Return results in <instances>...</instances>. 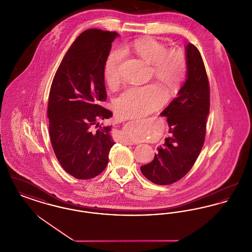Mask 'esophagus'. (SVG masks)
Masks as SVG:
<instances>
[{
	"label": "esophagus",
	"instance_id": "1",
	"mask_svg": "<svg viewBox=\"0 0 252 252\" xmlns=\"http://www.w3.org/2000/svg\"><path fill=\"white\" fill-rule=\"evenodd\" d=\"M125 144H131V145H133V144H136V143H134V142H131V141H125Z\"/></svg>",
	"mask_w": 252,
	"mask_h": 252
}]
</instances>
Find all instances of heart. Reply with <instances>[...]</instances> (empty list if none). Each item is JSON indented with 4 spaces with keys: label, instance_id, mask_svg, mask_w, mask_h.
<instances>
[{
    "label": "heart",
    "instance_id": "heart-1",
    "mask_svg": "<svg viewBox=\"0 0 252 252\" xmlns=\"http://www.w3.org/2000/svg\"><path fill=\"white\" fill-rule=\"evenodd\" d=\"M136 56L151 64L152 74L165 85L174 95L183 84L188 72L187 60L180 50H169L154 37L146 36L134 40L126 47ZM124 51L115 49L108 54L104 66V76L108 86H116L121 79ZM167 99V91L160 84L131 87L116 101L118 113L124 118H139L160 108ZM139 138V137H138Z\"/></svg>",
    "mask_w": 252,
    "mask_h": 252
}]
</instances>
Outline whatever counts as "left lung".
I'll list each match as a JSON object with an SVG mask.
<instances>
[{"label":"left lung","mask_w":252,"mask_h":252,"mask_svg":"<svg viewBox=\"0 0 252 252\" xmlns=\"http://www.w3.org/2000/svg\"><path fill=\"white\" fill-rule=\"evenodd\" d=\"M187 77L160 115L167 118L170 136L158 146L154 159L141 166L144 177L168 185L182 179L192 167L203 146L210 111V86L201 55L192 43L186 47Z\"/></svg>","instance_id":"8db88e82"}]
</instances>
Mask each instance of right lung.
Listing matches in <instances>:
<instances>
[{
    "label": "right lung",
    "instance_id": "right-lung-1",
    "mask_svg": "<svg viewBox=\"0 0 252 252\" xmlns=\"http://www.w3.org/2000/svg\"><path fill=\"white\" fill-rule=\"evenodd\" d=\"M116 36V32L100 29L81 33L51 85L47 116L52 146L61 166L78 180L102 173L115 144L111 126L100 122L112 116L101 103L107 100L104 66Z\"/></svg>",
    "mask_w": 252,
    "mask_h": 252
}]
</instances>
